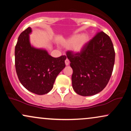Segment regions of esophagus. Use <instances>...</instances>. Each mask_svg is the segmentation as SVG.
<instances>
[{"label":"esophagus","mask_w":131,"mask_h":131,"mask_svg":"<svg viewBox=\"0 0 131 131\" xmlns=\"http://www.w3.org/2000/svg\"><path fill=\"white\" fill-rule=\"evenodd\" d=\"M69 64H70V60H69L68 58H67V59H66V60H65V64L67 66H68V65H69Z\"/></svg>","instance_id":"34e87169"}]
</instances>
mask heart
Listing matches in <instances>:
<instances>
[{
  "label": "heart",
  "mask_w": 131,
  "mask_h": 131,
  "mask_svg": "<svg viewBox=\"0 0 131 131\" xmlns=\"http://www.w3.org/2000/svg\"><path fill=\"white\" fill-rule=\"evenodd\" d=\"M88 41L89 37L85 34H83L81 36H74L71 37L66 42L65 44L68 47H73L74 52H79L82 50Z\"/></svg>",
  "instance_id": "b5f03b06"
}]
</instances>
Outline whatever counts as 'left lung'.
<instances>
[{"instance_id":"8db88e82","label":"left lung","mask_w":131,"mask_h":131,"mask_svg":"<svg viewBox=\"0 0 131 131\" xmlns=\"http://www.w3.org/2000/svg\"><path fill=\"white\" fill-rule=\"evenodd\" d=\"M73 71L74 91L82 96L94 95L104 89L110 79L115 64V52L110 37L98 32L79 52H67Z\"/></svg>"}]
</instances>
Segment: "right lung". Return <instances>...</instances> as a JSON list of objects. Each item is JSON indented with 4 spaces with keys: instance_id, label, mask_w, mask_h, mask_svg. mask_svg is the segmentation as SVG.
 Returning <instances> with one entry per match:
<instances>
[{
    "instance_id": "add662e5",
    "label": "right lung",
    "mask_w": 131,
    "mask_h": 131,
    "mask_svg": "<svg viewBox=\"0 0 131 131\" xmlns=\"http://www.w3.org/2000/svg\"><path fill=\"white\" fill-rule=\"evenodd\" d=\"M28 27L21 33L15 49L16 74L21 84L37 95L49 92L58 74L65 67V55L54 58L44 50L35 49L29 43Z\"/></svg>"
}]
</instances>
